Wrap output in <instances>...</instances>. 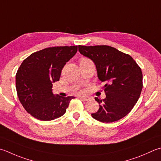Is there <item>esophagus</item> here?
<instances>
[{
	"instance_id": "1",
	"label": "esophagus",
	"mask_w": 161,
	"mask_h": 161,
	"mask_svg": "<svg viewBox=\"0 0 161 161\" xmlns=\"http://www.w3.org/2000/svg\"><path fill=\"white\" fill-rule=\"evenodd\" d=\"M79 98H80L81 100H83V101H87V100H89V98H88V97H84L80 96V97H79Z\"/></svg>"
}]
</instances>
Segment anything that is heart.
Returning <instances> with one entry per match:
<instances>
[{
    "instance_id": "heart-1",
    "label": "heart",
    "mask_w": 161,
    "mask_h": 161,
    "mask_svg": "<svg viewBox=\"0 0 161 161\" xmlns=\"http://www.w3.org/2000/svg\"><path fill=\"white\" fill-rule=\"evenodd\" d=\"M84 59H88V58H81V60H84ZM80 93H83V91H80Z\"/></svg>"
}]
</instances>
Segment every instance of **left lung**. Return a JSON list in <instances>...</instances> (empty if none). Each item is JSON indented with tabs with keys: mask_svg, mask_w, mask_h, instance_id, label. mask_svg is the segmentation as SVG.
I'll return each mask as SVG.
<instances>
[{
	"mask_svg": "<svg viewBox=\"0 0 161 161\" xmlns=\"http://www.w3.org/2000/svg\"><path fill=\"white\" fill-rule=\"evenodd\" d=\"M79 52L94 62L97 77L105 85L103 100L93 119L103 123L116 121L126 116L137 102L143 87L142 72L131 56L108 45H79Z\"/></svg>",
	"mask_w": 161,
	"mask_h": 161,
	"instance_id": "1",
	"label": "left lung"
}]
</instances>
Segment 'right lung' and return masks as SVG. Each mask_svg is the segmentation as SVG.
I'll return each mask as SVG.
<instances>
[{"mask_svg":"<svg viewBox=\"0 0 161 161\" xmlns=\"http://www.w3.org/2000/svg\"><path fill=\"white\" fill-rule=\"evenodd\" d=\"M77 52V46L52 47L24 59L16 74L17 96L26 111L41 121L64 115L73 96H54L52 83L59 81L62 69Z\"/></svg>","mask_w":161,"mask_h":161,"instance_id":"add662e5","label":"right lung"}]
</instances>
